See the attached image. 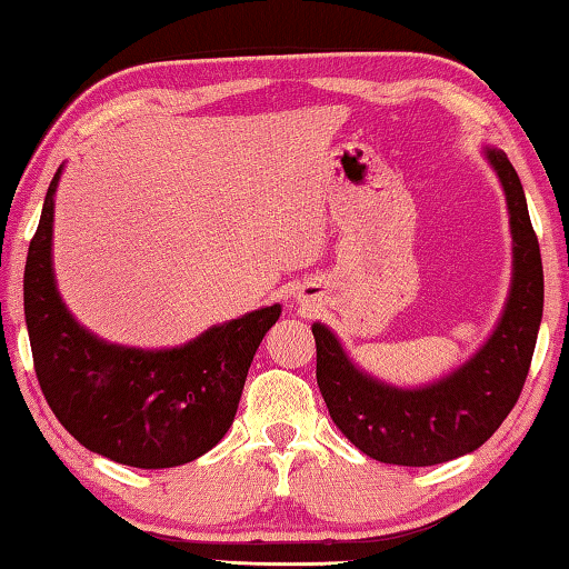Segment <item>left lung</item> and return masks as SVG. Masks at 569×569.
Masks as SVG:
<instances>
[{"mask_svg":"<svg viewBox=\"0 0 569 569\" xmlns=\"http://www.w3.org/2000/svg\"><path fill=\"white\" fill-rule=\"evenodd\" d=\"M502 182L512 228V288L487 343L449 377L399 389L369 377L323 323H313L316 381L343 437L366 457L431 467L465 457L495 435L522 393L542 321V256L517 170L502 150L485 148Z\"/></svg>","mask_w":569,"mask_h":569,"instance_id":"1","label":"left lung"}]
</instances>
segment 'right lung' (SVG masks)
I'll return each instance as SVG.
<instances>
[{
    "label": "right lung",
    "mask_w": 569,
    "mask_h": 569,
    "mask_svg": "<svg viewBox=\"0 0 569 569\" xmlns=\"http://www.w3.org/2000/svg\"><path fill=\"white\" fill-rule=\"evenodd\" d=\"M62 166L47 188L24 266L37 381L62 427L118 465L168 469L203 457L233 423L250 361L281 306L210 326L178 349H128L84 331L54 286L52 223Z\"/></svg>",
    "instance_id": "obj_1"
}]
</instances>
